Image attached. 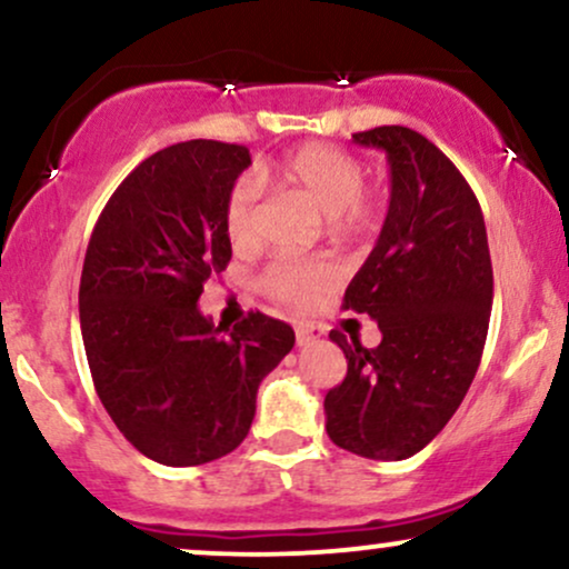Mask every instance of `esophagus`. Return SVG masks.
<instances>
[{"label":"esophagus","instance_id":"34e87169","mask_svg":"<svg viewBox=\"0 0 569 569\" xmlns=\"http://www.w3.org/2000/svg\"><path fill=\"white\" fill-rule=\"evenodd\" d=\"M321 337H323L321 326H316V323H299L297 326V345H299V348L318 342Z\"/></svg>","mask_w":569,"mask_h":569}]
</instances>
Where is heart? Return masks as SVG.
<instances>
[{
    "mask_svg": "<svg viewBox=\"0 0 569 569\" xmlns=\"http://www.w3.org/2000/svg\"><path fill=\"white\" fill-rule=\"evenodd\" d=\"M286 187L297 189L339 232H363L382 213L380 194L363 187V162L348 149L331 143H307L278 166ZM262 194L259 179L243 173L234 181L224 202V232L234 251L257 246V202ZM342 280L335 259L276 257L262 272V289L278 302L299 307L318 305Z\"/></svg>",
    "mask_w": 569,
    "mask_h": 569,
    "instance_id": "b5f03b06",
    "label": "heart"
}]
</instances>
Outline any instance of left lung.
I'll use <instances>...</instances> for the list:
<instances>
[{
  "instance_id": "1",
  "label": "left lung",
  "mask_w": 569,
  "mask_h": 569,
  "mask_svg": "<svg viewBox=\"0 0 569 569\" xmlns=\"http://www.w3.org/2000/svg\"><path fill=\"white\" fill-rule=\"evenodd\" d=\"M352 141L390 166L388 217L345 291V310L375 318L382 339L363 348L329 335L348 375L326 393V433L369 460H407L441 433L479 369L492 312L487 227L473 189L426 136L382 126Z\"/></svg>"
}]
</instances>
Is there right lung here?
I'll return each mask as SVG.
<instances>
[{
    "instance_id": "add662e5",
    "label": "right lung",
    "mask_w": 569,
    "mask_h": 569,
    "mask_svg": "<svg viewBox=\"0 0 569 569\" xmlns=\"http://www.w3.org/2000/svg\"><path fill=\"white\" fill-rule=\"evenodd\" d=\"M248 166L240 143L160 149L114 189L84 253L80 326L96 393L162 466H202L240 447L259 382L293 348L291 326L264 312L224 329L198 307L232 257L224 202Z\"/></svg>"
}]
</instances>
